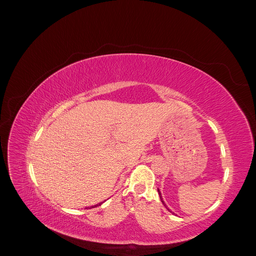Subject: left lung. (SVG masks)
<instances>
[{"label":"left lung","mask_w":256,"mask_h":256,"mask_svg":"<svg viewBox=\"0 0 256 256\" xmlns=\"http://www.w3.org/2000/svg\"><path fill=\"white\" fill-rule=\"evenodd\" d=\"M158 193H159V196H160V200H161V202H162V204H164V206H166V203H164V198H162V196H161V192H160V190H159V189H158ZM166 209H168V212H171V210H170V209H168V207H166ZM173 214H174V212H173Z\"/></svg>","instance_id":"left-lung-1"}]
</instances>
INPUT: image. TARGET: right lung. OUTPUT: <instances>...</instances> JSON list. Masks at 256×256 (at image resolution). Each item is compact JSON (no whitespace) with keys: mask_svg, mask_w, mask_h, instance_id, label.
<instances>
[{"mask_svg":"<svg viewBox=\"0 0 256 256\" xmlns=\"http://www.w3.org/2000/svg\"><path fill=\"white\" fill-rule=\"evenodd\" d=\"M102 203H104V202H102ZM102 203H99V204H97V205H95V206H92L90 208H94V207H96V206H100V205H102Z\"/></svg>","mask_w":256,"mask_h":256,"instance_id":"add662e5","label":"right lung"}]
</instances>
